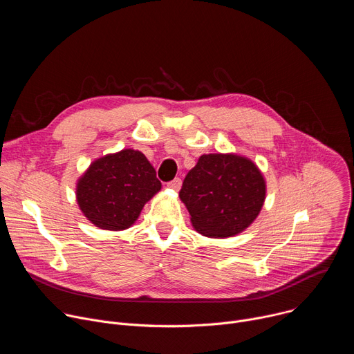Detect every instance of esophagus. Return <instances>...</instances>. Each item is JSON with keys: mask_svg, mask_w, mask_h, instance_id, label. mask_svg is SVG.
Here are the masks:
<instances>
[{"mask_svg": "<svg viewBox=\"0 0 354 354\" xmlns=\"http://www.w3.org/2000/svg\"><path fill=\"white\" fill-rule=\"evenodd\" d=\"M180 186H182V180L179 179V178H176V179H174V180H171L169 183H168V187H171V189H174V190H179L180 189Z\"/></svg>", "mask_w": 354, "mask_h": 354, "instance_id": "34e87169", "label": "esophagus"}]
</instances>
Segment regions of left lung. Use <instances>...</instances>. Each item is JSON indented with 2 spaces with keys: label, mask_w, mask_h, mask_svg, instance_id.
Returning a JSON list of instances; mask_svg holds the SVG:
<instances>
[{
  "label": "left lung",
  "mask_w": 354,
  "mask_h": 354,
  "mask_svg": "<svg viewBox=\"0 0 354 354\" xmlns=\"http://www.w3.org/2000/svg\"><path fill=\"white\" fill-rule=\"evenodd\" d=\"M179 197L198 234L230 238L259 216L266 180L258 165L243 156L205 154L186 175Z\"/></svg>",
  "instance_id": "8db88e82"
}]
</instances>
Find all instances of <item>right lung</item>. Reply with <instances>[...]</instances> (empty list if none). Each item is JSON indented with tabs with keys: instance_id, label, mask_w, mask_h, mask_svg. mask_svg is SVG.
<instances>
[{
	"instance_id": "right-lung-1",
	"label": "right lung",
	"mask_w": 354,
	"mask_h": 354,
	"mask_svg": "<svg viewBox=\"0 0 354 354\" xmlns=\"http://www.w3.org/2000/svg\"><path fill=\"white\" fill-rule=\"evenodd\" d=\"M161 190L154 167L141 151L124 148L91 162L75 189L82 214L97 228L123 231Z\"/></svg>"
}]
</instances>
